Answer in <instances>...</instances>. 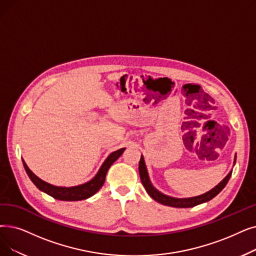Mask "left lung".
<instances>
[{
	"label": "left lung",
	"instance_id": "8db88e82",
	"mask_svg": "<svg viewBox=\"0 0 256 256\" xmlns=\"http://www.w3.org/2000/svg\"><path fill=\"white\" fill-rule=\"evenodd\" d=\"M231 172L227 174V176L225 179L222 181L218 185H216L214 190H211L210 192L198 196H194V198H172L168 196H165L161 192H159L156 188H154V186L152 185V183L150 182L148 179V170L146 168V164H144V159L141 156V159L139 161V174H140V179L141 182L146 188V190L148 192V194L158 203H161L163 205L166 206H172V207H178V208H190V207H194L196 206L198 204L205 203L209 200H211L212 198H214L218 192H222V190L226 186V184L228 183L230 176H231Z\"/></svg>",
	"mask_w": 256,
	"mask_h": 256
}]
</instances>
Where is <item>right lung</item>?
Instances as JSON below:
<instances>
[{
    "label": "right lung",
    "mask_w": 256,
    "mask_h": 256,
    "mask_svg": "<svg viewBox=\"0 0 256 256\" xmlns=\"http://www.w3.org/2000/svg\"><path fill=\"white\" fill-rule=\"evenodd\" d=\"M124 148H120L110 154L106 158V160L104 162L102 166L97 172V174L90 182L84 183L80 186H74V187H58V186H53L47 182H44L28 168V166L24 161H23V164L28 176L30 178V180L40 190L46 192L47 194L51 196L54 198L60 200V201H82V200L92 196L99 190H100L104 183L106 176L110 168V166L120 157L122 152H124Z\"/></svg>",
    "instance_id": "obj_1"
}]
</instances>
